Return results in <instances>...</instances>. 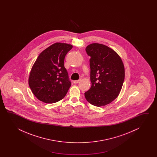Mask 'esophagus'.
<instances>
[{
	"label": "esophagus",
	"mask_w": 157,
	"mask_h": 157,
	"mask_svg": "<svg viewBox=\"0 0 157 157\" xmlns=\"http://www.w3.org/2000/svg\"><path fill=\"white\" fill-rule=\"evenodd\" d=\"M81 79H80V80H76V81H74V83H78L79 82H80V81H81Z\"/></svg>",
	"instance_id": "obj_1"
}]
</instances>
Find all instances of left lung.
<instances>
[{
	"mask_svg": "<svg viewBox=\"0 0 157 157\" xmlns=\"http://www.w3.org/2000/svg\"><path fill=\"white\" fill-rule=\"evenodd\" d=\"M90 59L91 86L85 93L89 103L105 106L119 95L124 79V67L120 56L103 44L93 43L86 48Z\"/></svg>",
	"mask_w": 157,
	"mask_h": 157,
	"instance_id": "obj_1",
	"label": "left lung"
}]
</instances>
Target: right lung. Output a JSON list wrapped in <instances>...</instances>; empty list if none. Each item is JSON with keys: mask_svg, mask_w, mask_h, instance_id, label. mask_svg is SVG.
<instances>
[{"mask_svg": "<svg viewBox=\"0 0 157 157\" xmlns=\"http://www.w3.org/2000/svg\"><path fill=\"white\" fill-rule=\"evenodd\" d=\"M71 44L56 43L43 50L30 71L29 85L37 99L45 103L58 102L66 96L71 83L64 60Z\"/></svg>", "mask_w": 157, "mask_h": 157, "instance_id": "add662e5", "label": "right lung"}]
</instances>
